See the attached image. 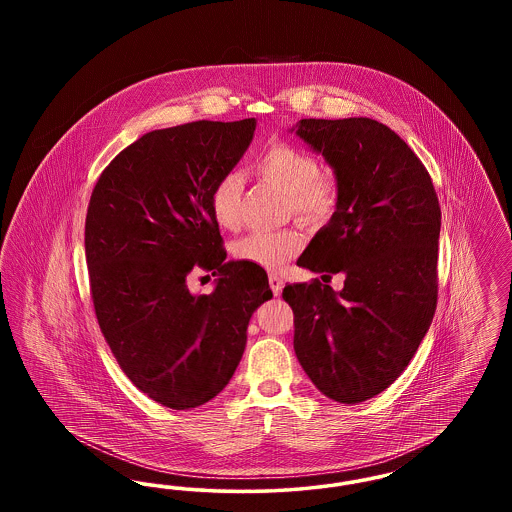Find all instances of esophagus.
<instances>
[{
    "mask_svg": "<svg viewBox=\"0 0 512 512\" xmlns=\"http://www.w3.org/2000/svg\"><path fill=\"white\" fill-rule=\"evenodd\" d=\"M268 282H270V290L274 295H280L282 288H284V278L280 274H270L268 276Z\"/></svg>",
    "mask_w": 512,
    "mask_h": 512,
    "instance_id": "obj_1",
    "label": "esophagus"
}]
</instances>
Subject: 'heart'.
<instances>
[{
    "label": "heart",
    "instance_id": "1",
    "mask_svg": "<svg viewBox=\"0 0 512 512\" xmlns=\"http://www.w3.org/2000/svg\"><path fill=\"white\" fill-rule=\"evenodd\" d=\"M253 171L288 197V213L303 222L330 219L338 205V176L330 169H318V161L305 149L288 142H274L265 147ZM244 182L240 174L226 172L213 184L209 207L213 219L222 228H236L240 220V197ZM303 247V236L284 228L276 232H251L232 245L238 261L257 267L278 268L293 259Z\"/></svg>",
    "mask_w": 512,
    "mask_h": 512
}]
</instances>
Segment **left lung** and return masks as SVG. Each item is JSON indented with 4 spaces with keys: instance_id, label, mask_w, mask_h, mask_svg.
I'll list each match as a JSON object with an SVG mask.
<instances>
[{
    "instance_id": "1",
    "label": "left lung",
    "mask_w": 512,
    "mask_h": 512,
    "mask_svg": "<svg viewBox=\"0 0 512 512\" xmlns=\"http://www.w3.org/2000/svg\"><path fill=\"white\" fill-rule=\"evenodd\" d=\"M338 176V205L297 265L343 272V290L318 278L290 284L293 349L313 384L361 403L411 363L438 303L441 209L432 178L391 128L366 117L301 119L297 132Z\"/></svg>"
}]
</instances>
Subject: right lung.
<instances>
[{
    "mask_svg": "<svg viewBox=\"0 0 512 512\" xmlns=\"http://www.w3.org/2000/svg\"><path fill=\"white\" fill-rule=\"evenodd\" d=\"M255 119L147 132L94 186L86 265L101 334L122 372L153 401L194 409L230 382L253 311L272 297L265 268L230 261L209 194L253 140ZM220 276L211 296L190 271Z\"/></svg>",
    "mask_w": 512,
    "mask_h": 512,
    "instance_id": "1",
    "label": "right lung"
}]
</instances>
